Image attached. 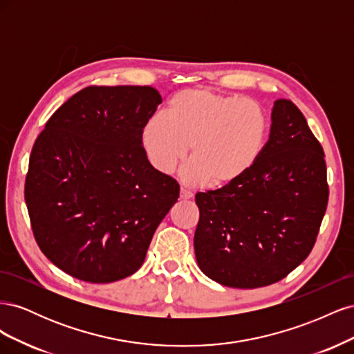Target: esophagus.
<instances>
[{
    "label": "esophagus",
    "instance_id": "esophagus-1",
    "mask_svg": "<svg viewBox=\"0 0 354 354\" xmlns=\"http://www.w3.org/2000/svg\"><path fill=\"white\" fill-rule=\"evenodd\" d=\"M194 198V194H192L190 190H187V189H185V187H181L180 189V199H192Z\"/></svg>",
    "mask_w": 354,
    "mask_h": 354
}]
</instances>
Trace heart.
Masks as SVG:
<instances>
[{"instance_id": "obj_1", "label": "heart", "mask_w": 354, "mask_h": 354, "mask_svg": "<svg viewBox=\"0 0 354 354\" xmlns=\"http://www.w3.org/2000/svg\"><path fill=\"white\" fill-rule=\"evenodd\" d=\"M269 138V118L261 106L238 94L187 88L171 95L165 116L153 115L143 127L149 162L169 174L185 162L187 147L194 183L226 187L259 162Z\"/></svg>"}]
</instances>
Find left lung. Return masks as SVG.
<instances>
[{"label":"left lung","instance_id":"8db88e82","mask_svg":"<svg viewBox=\"0 0 354 354\" xmlns=\"http://www.w3.org/2000/svg\"><path fill=\"white\" fill-rule=\"evenodd\" d=\"M324 149L291 100H276L269 142L236 183L196 194L199 269L252 289L291 273L312 251L328 205Z\"/></svg>","mask_w":354,"mask_h":354}]
</instances>
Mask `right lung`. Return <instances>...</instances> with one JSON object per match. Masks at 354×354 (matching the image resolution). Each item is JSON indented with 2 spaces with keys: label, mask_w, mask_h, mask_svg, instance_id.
<instances>
[{
  "label": "right lung",
  "mask_w": 354,
  "mask_h": 354,
  "mask_svg": "<svg viewBox=\"0 0 354 354\" xmlns=\"http://www.w3.org/2000/svg\"><path fill=\"white\" fill-rule=\"evenodd\" d=\"M162 102L152 87H87L63 103L29 158L25 201L39 250L84 282L140 269L178 183L149 162L142 133Z\"/></svg>",
  "instance_id": "right-lung-1"
}]
</instances>
